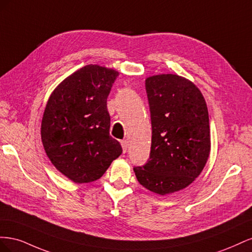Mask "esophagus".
<instances>
[{
	"instance_id": "esophagus-1",
	"label": "esophagus",
	"mask_w": 252,
	"mask_h": 252,
	"mask_svg": "<svg viewBox=\"0 0 252 252\" xmlns=\"http://www.w3.org/2000/svg\"><path fill=\"white\" fill-rule=\"evenodd\" d=\"M121 145H122V148H123V152L125 154V152L127 151V148H128V142L126 140H122Z\"/></svg>"
}]
</instances>
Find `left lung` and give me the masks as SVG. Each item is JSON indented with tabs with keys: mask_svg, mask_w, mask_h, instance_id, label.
Wrapping results in <instances>:
<instances>
[{
	"mask_svg": "<svg viewBox=\"0 0 252 252\" xmlns=\"http://www.w3.org/2000/svg\"><path fill=\"white\" fill-rule=\"evenodd\" d=\"M152 136L148 163L134 167L140 184L166 195L186 188L199 177L210 155L207 105L194 84L178 74L145 80Z\"/></svg>",
	"mask_w": 252,
	"mask_h": 252,
	"instance_id": "left-lung-1",
	"label": "left lung"
}]
</instances>
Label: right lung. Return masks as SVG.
Masks as SVG:
<instances>
[{
	"label": "right lung",
	"mask_w": 252,
	"mask_h": 252,
	"mask_svg": "<svg viewBox=\"0 0 252 252\" xmlns=\"http://www.w3.org/2000/svg\"><path fill=\"white\" fill-rule=\"evenodd\" d=\"M119 72L86 65L52 91L45 107L41 139L52 165L77 184L100 179L122 154L109 134L107 97Z\"/></svg>",
	"instance_id": "1"
}]
</instances>
